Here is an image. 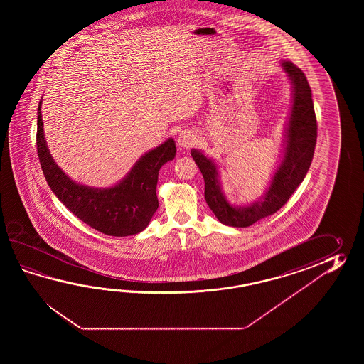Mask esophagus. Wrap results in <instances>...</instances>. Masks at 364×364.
I'll return each mask as SVG.
<instances>
[{"instance_id":"obj_1","label":"esophagus","mask_w":364,"mask_h":364,"mask_svg":"<svg viewBox=\"0 0 364 364\" xmlns=\"http://www.w3.org/2000/svg\"><path fill=\"white\" fill-rule=\"evenodd\" d=\"M195 134L191 130H183L179 132L178 138H177V144L181 148L193 147L195 144Z\"/></svg>"}]
</instances>
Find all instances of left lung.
I'll return each instance as SVG.
<instances>
[{
  "label": "left lung",
  "mask_w": 364,
  "mask_h": 364,
  "mask_svg": "<svg viewBox=\"0 0 364 364\" xmlns=\"http://www.w3.org/2000/svg\"><path fill=\"white\" fill-rule=\"evenodd\" d=\"M293 85V105L287 124L282 161L272 177L271 186L260 200L232 205L218 181L217 165L198 149H191L193 161L204 178V198L217 220L228 226L247 228L276 213L302 183L312 163L316 146L317 124L307 77L293 62H281Z\"/></svg>",
  "instance_id": "1"
}]
</instances>
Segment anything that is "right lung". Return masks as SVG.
Segmentation results:
<instances>
[{
	"mask_svg": "<svg viewBox=\"0 0 364 364\" xmlns=\"http://www.w3.org/2000/svg\"><path fill=\"white\" fill-rule=\"evenodd\" d=\"M41 100L38 109L36 146L40 165L50 190L83 223L113 237H127L143 232L159 208L156 186L164 164L171 161L177 148L169 138L141 156L119 183L108 188L79 185L55 163L44 138Z\"/></svg>",
	"mask_w": 364,
	"mask_h": 364,
	"instance_id": "add662e5",
	"label": "right lung"
}]
</instances>
